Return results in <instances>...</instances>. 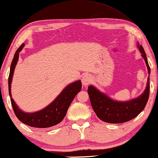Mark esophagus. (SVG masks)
I'll list each match as a JSON object with an SVG mask.
<instances>
[{
	"label": "esophagus",
	"mask_w": 158,
	"mask_h": 158,
	"mask_svg": "<svg viewBox=\"0 0 158 158\" xmlns=\"http://www.w3.org/2000/svg\"><path fill=\"white\" fill-rule=\"evenodd\" d=\"M91 81H92V79H91V77L88 75L84 76V77H82V79H81V82H82V85H84V86H87V85L91 82Z\"/></svg>",
	"instance_id": "esophagus-1"
}]
</instances>
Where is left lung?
<instances>
[{
    "mask_svg": "<svg viewBox=\"0 0 158 158\" xmlns=\"http://www.w3.org/2000/svg\"><path fill=\"white\" fill-rule=\"evenodd\" d=\"M141 56L145 60L148 68V73L150 74V68L148 63L145 51L142 45H138ZM149 77L146 90L139 97L129 101L120 102L114 101L101 93L94 86H89L87 89L90 104L96 115L102 121L110 123H120L130 121L138 116L145 107L149 96Z\"/></svg>",
    "mask_w": 158,
    "mask_h": 158,
    "instance_id": "left-lung-1",
    "label": "left lung"
}]
</instances>
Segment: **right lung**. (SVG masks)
I'll list each match as a JSON object with an SVG mask.
<instances>
[{
  "mask_svg": "<svg viewBox=\"0 0 158 158\" xmlns=\"http://www.w3.org/2000/svg\"><path fill=\"white\" fill-rule=\"evenodd\" d=\"M24 46V43L19 47L15 52L10 67V72L9 76V94L11 95V84H12V77L15 66L18 60L19 52L22 50ZM81 89V81H77L67 86L62 93L59 95L52 103L43 110L35 112L33 113H24L19 109L12 98L11 102L13 110L17 118L25 124L28 126L37 127V128H47L58 124L63 120L67 113L68 107L71 104L72 101L77 96V94Z\"/></svg>",
  "mask_w": 158,
  "mask_h": 158,
  "instance_id": "1",
  "label": "right lung"
}]
</instances>
